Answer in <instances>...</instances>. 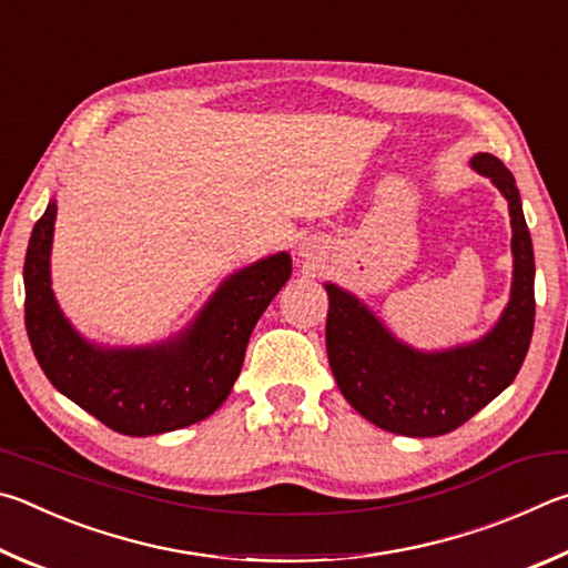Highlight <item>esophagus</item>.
Listing matches in <instances>:
<instances>
[{
  "instance_id": "esophagus-1",
  "label": "esophagus",
  "mask_w": 568,
  "mask_h": 568,
  "mask_svg": "<svg viewBox=\"0 0 568 568\" xmlns=\"http://www.w3.org/2000/svg\"><path fill=\"white\" fill-rule=\"evenodd\" d=\"M310 252H312L310 246H302V256H314V254H310Z\"/></svg>"
}]
</instances>
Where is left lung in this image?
Listing matches in <instances>:
<instances>
[{"instance_id":"8db88e82","label":"left lung","mask_w":568,"mask_h":568,"mask_svg":"<svg viewBox=\"0 0 568 568\" xmlns=\"http://www.w3.org/2000/svg\"><path fill=\"white\" fill-rule=\"evenodd\" d=\"M501 189L511 214L514 284L499 324L469 346L422 354L384 329L366 306L326 284V354L344 399L364 419L404 436H442L469 422L519 374L534 334V248L521 196L494 154L471 159Z\"/></svg>"}]
</instances>
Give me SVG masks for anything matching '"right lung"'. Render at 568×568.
I'll list each match as a JSON object with an SVG mask.
<instances>
[{
  "instance_id": "1",
  "label": "right lung",
  "mask_w": 568,
  "mask_h": 568,
  "mask_svg": "<svg viewBox=\"0 0 568 568\" xmlns=\"http://www.w3.org/2000/svg\"><path fill=\"white\" fill-rule=\"evenodd\" d=\"M54 216L49 202L24 258L27 336L54 389L126 436L174 432L214 414L242 372L254 324L292 274V256L282 252L229 276L176 342L99 349L72 329L49 286Z\"/></svg>"
}]
</instances>
